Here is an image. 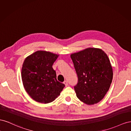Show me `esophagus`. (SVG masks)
<instances>
[{
    "instance_id": "obj_1",
    "label": "esophagus",
    "mask_w": 131,
    "mask_h": 131,
    "mask_svg": "<svg viewBox=\"0 0 131 131\" xmlns=\"http://www.w3.org/2000/svg\"><path fill=\"white\" fill-rule=\"evenodd\" d=\"M63 83L65 84V86H68V82L67 81H65L64 82H63Z\"/></svg>"
}]
</instances>
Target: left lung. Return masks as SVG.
<instances>
[{
	"mask_svg": "<svg viewBox=\"0 0 131 131\" xmlns=\"http://www.w3.org/2000/svg\"><path fill=\"white\" fill-rule=\"evenodd\" d=\"M78 77L74 86L77 98L92 105L99 102L109 90L113 77L107 55L102 49L89 48L71 55Z\"/></svg>",
	"mask_w": 131,
	"mask_h": 131,
	"instance_id": "left-lung-1",
	"label": "left lung"
}]
</instances>
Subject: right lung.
I'll return each instance as SVG.
<instances>
[{"label": "right lung", "mask_w": 131, "mask_h": 131, "mask_svg": "<svg viewBox=\"0 0 131 131\" xmlns=\"http://www.w3.org/2000/svg\"><path fill=\"white\" fill-rule=\"evenodd\" d=\"M59 55L46 51H37L26 58L21 77L26 91L36 102L49 103L60 94L65 84L57 79L52 68Z\"/></svg>", "instance_id": "right-lung-1"}]
</instances>
